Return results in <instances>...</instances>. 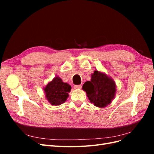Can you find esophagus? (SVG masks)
Segmentation results:
<instances>
[{
    "label": "esophagus",
    "instance_id": "obj_1",
    "mask_svg": "<svg viewBox=\"0 0 154 154\" xmlns=\"http://www.w3.org/2000/svg\"><path fill=\"white\" fill-rule=\"evenodd\" d=\"M74 88H75V89H80V88H82V85H74Z\"/></svg>",
    "mask_w": 154,
    "mask_h": 154
}]
</instances>
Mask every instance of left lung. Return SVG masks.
<instances>
[{"label": "left lung", "instance_id": "1", "mask_svg": "<svg viewBox=\"0 0 154 154\" xmlns=\"http://www.w3.org/2000/svg\"><path fill=\"white\" fill-rule=\"evenodd\" d=\"M82 89L86 92L88 99L94 106L104 108L112 103L116 92L114 80L105 72L95 70L91 80L84 83Z\"/></svg>", "mask_w": 154, "mask_h": 154}]
</instances>
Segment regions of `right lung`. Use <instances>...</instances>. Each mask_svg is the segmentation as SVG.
Returning <instances> with one entry per match:
<instances>
[{
    "label": "right lung",
    "instance_id": "obj_1",
    "mask_svg": "<svg viewBox=\"0 0 154 154\" xmlns=\"http://www.w3.org/2000/svg\"><path fill=\"white\" fill-rule=\"evenodd\" d=\"M46 100L52 105H60L66 101L71 87L59 76L54 77L44 88Z\"/></svg>",
    "mask_w": 154,
    "mask_h": 154
}]
</instances>
